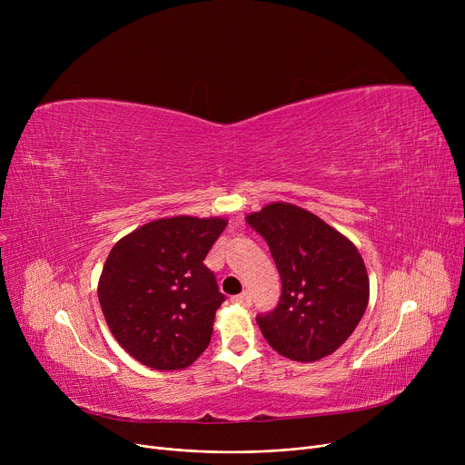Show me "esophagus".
<instances>
[{
    "label": "esophagus",
    "mask_w": 465,
    "mask_h": 465,
    "mask_svg": "<svg viewBox=\"0 0 465 465\" xmlns=\"http://www.w3.org/2000/svg\"><path fill=\"white\" fill-rule=\"evenodd\" d=\"M232 302L237 303V305H242V307H249L251 305V294H249V292H241V294H237Z\"/></svg>",
    "instance_id": "1"
}]
</instances>
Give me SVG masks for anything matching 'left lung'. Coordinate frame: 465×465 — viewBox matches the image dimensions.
<instances>
[{
    "label": "left lung",
    "mask_w": 465,
    "mask_h": 465,
    "mask_svg": "<svg viewBox=\"0 0 465 465\" xmlns=\"http://www.w3.org/2000/svg\"><path fill=\"white\" fill-rule=\"evenodd\" d=\"M247 223L270 245L282 281L279 305L256 322L273 351L316 361L352 335L370 302V277L354 242L316 214L284 202Z\"/></svg>",
    "instance_id": "left-lung-1"
}]
</instances>
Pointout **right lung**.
I'll list each match as a JSON object with an SVG mask.
<instances>
[{
	"instance_id": "obj_1",
	"label": "right lung",
	"mask_w": 465,
	"mask_h": 465,
	"mask_svg": "<svg viewBox=\"0 0 465 465\" xmlns=\"http://www.w3.org/2000/svg\"><path fill=\"white\" fill-rule=\"evenodd\" d=\"M226 218L169 216L146 223L111 249L97 298L114 339L153 370H184L209 347L226 298L203 263Z\"/></svg>"
}]
</instances>
